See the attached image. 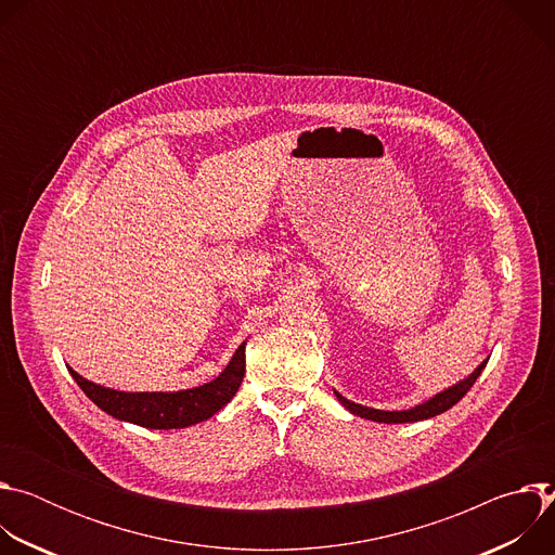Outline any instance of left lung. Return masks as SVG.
<instances>
[{
	"label": "left lung",
	"instance_id": "left-lung-1",
	"mask_svg": "<svg viewBox=\"0 0 555 555\" xmlns=\"http://www.w3.org/2000/svg\"><path fill=\"white\" fill-rule=\"evenodd\" d=\"M486 364H488V360L481 362L477 369H474V373H469V375H467L465 379H461L459 384H454V386H450V388L437 392L435 398H430L428 402H424V404H420V406H415V409H409V411H377V409H369V406L349 402L347 398H343V395H340L338 390H334V392H336V398L340 400V404H343L347 411H351L353 415H358V417H364V420H371V422H379V424L422 422V420H430V417H435V415L446 413L448 409H452V406L463 398V395L472 388V384L477 382V377L481 375V371L486 369Z\"/></svg>",
	"mask_w": 555,
	"mask_h": 555
}]
</instances>
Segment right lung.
<instances>
[{
  "label": "right lung",
  "instance_id": "1",
  "mask_svg": "<svg viewBox=\"0 0 555 555\" xmlns=\"http://www.w3.org/2000/svg\"><path fill=\"white\" fill-rule=\"evenodd\" d=\"M67 371L101 411L120 422L155 430L186 428L212 417L240 390L246 373V343L240 345L228 366L212 382L176 392H122L94 384L69 366Z\"/></svg>",
  "mask_w": 555,
  "mask_h": 555
}]
</instances>
